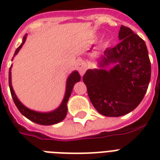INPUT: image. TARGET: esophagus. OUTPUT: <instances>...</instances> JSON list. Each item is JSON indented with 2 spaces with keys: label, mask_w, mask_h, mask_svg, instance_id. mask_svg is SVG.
Returning <instances> with one entry per match:
<instances>
[{
  "label": "esophagus",
  "mask_w": 160,
  "mask_h": 160,
  "mask_svg": "<svg viewBox=\"0 0 160 160\" xmlns=\"http://www.w3.org/2000/svg\"><path fill=\"white\" fill-rule=\"evenodd\" d=\"M86 67H87V65H86V63L82 60H80L78 61V70H79V72L81 75H84V73L86 70Z\"/></svg>",
  "instance_id": "esophagus-1"
}]
</instances>
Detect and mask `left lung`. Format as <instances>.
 Masks as SVG:
<instances>
[{
	"mask_svg": "<svg viewBox=\"0 0 160 160\" xmlns=\"http://www.w3.org/2000/svg\"><path fill=\"white\" fill-rule=\"evenodd\" d=\"M119 43L106 49L97 60V68L83 76L90 101L100 114L119 117L141 102L151 77L147 46L131 29L121 26Z\"/></svg>",
	"mask_w": 160,
	"mask_h": 160,
	"instance_id": "left-lung-1",
	"label": "left lung"
}]
</instances>
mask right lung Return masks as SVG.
I'll list each match as a JSON object with an SVG mask.
<instances>
[{
	"instance_id": "right-lung-1",
	"label": "right lung",
	"mask_w": 160,
	"mask_h": 160,
	"mask_svg": "<svg viewBox=\"0 0 160 160\" xmlns=\"http://www.w3.org/2000/svg\"><path fill=\"white\" fill-rule=\"evenodd\" d=\"M26 38H27V34L24 36L21 46L16 50L13 58H12L11 60H13L14 57L18 54L21 47L23 46L24 43L26 42ZM11 68H12V65H11L10 70H9V86H10L11 94V96H12V99L14 100V103H15V105L17 107V109H19V111L21 112V114H23L26 118L30 119L31 121L35 122V123L38 124H41V125H51V124H58V123L62 121L63 119L65 118V116H66V114H67V102L68 100H69L70 95H71V93H72L74 85H75V83L79 82L80 79H81L80 74H79L77 70H74L73 72L70 73L69 76L67 77L66 84H65V95H64V98H63L60 105L56 109H53L51 111L41 112L27 108L26 105H24L20 101L18 97L16 96V93L14 91L13 87H12V83H11Z\"/></svg>"
}]
</instances>
